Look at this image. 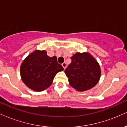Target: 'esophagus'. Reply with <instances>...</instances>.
Wrapping results in <instances>:
<instances>
[{"mask_svg": "<svg viewBox=\"0 0 127 127\" xmlns=\"http://www.w3.org/2000/svg\"><path fill=\"white\" fill-rule=\"evenodd\" d=\"M62 66L63 67V68H64V69H65V68H66V66H67V64H66V63H65V62H64L62 64Z\"/></svg>", "mask_w": 127, "mask_h": 127, "instance_id": "obj_1", "label": "esophagus"}]
</instances>
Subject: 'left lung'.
Here are the masks:
<instances>
[{
  "label": "left lung",
  "mask_w": 127,
  "mask_h": 127,
  "mask_svg": "<svg viewBox=\"0 0 127 127\" xmlns=\"http://www.w3.org/2000/svg\"><path fill=\"white\" fill-rule=\"evenodd\" d=\"M72 62L64 70L70 85L83 92L97 85L101 77V68L95 58L89 52H76L71 57Z\"/></svg>",
  "instance_id": "8db88e82"
}]
</instances>
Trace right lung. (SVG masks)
Listing matches in <instances>:
<instances>
[{
	"label": "right lung",
	"instance_id": "1",
	"mask_svg": "<svg viewBox=\"0 0 127 127\" xmlns=\"http://www.w3.org/2000/svg\"><path fill=\"white\" fill-rule=\"evenodd\" d=\"M63 70L56 57H50L46 51L36 49L23 60L20 66V75L29 88L42 91L50 87L56 74Z\"/></svg>",
	"mask_w": 127,
	"mask_h": 127
}]
</instances>
